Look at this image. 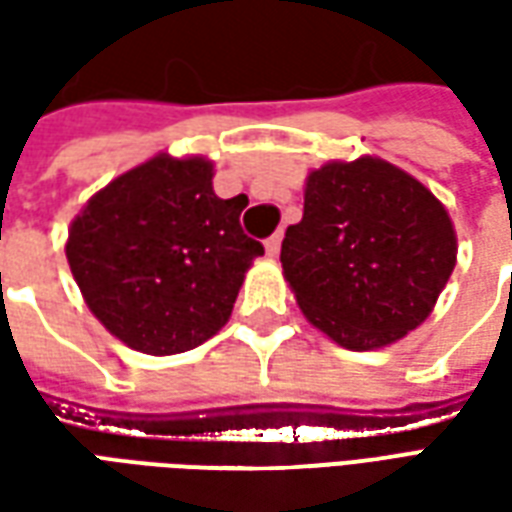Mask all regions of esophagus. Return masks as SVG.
Here are the masks:
<instances>
[{"mask_svg":"<svg viewBox=\"0 0 512 512\" xmlns=\"http://www.w3.org/2000/svg\"><path fill=\"white\" fill-rule=\"evenodd\" d=\"M279 249H282V233H274L266 241V255L268 257H277Z\"/></svg>","mask_w":512,"mask_h":512,"instance_id":"obj_1","label":"esophagus"}]
</instances>
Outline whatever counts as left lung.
Masks as SVG:
<instances>
[{"label":"left lung","instance_id":"obj_1","mask_svg":"<svg viewBox=\"0 0 512 512\" xmlns=\"http://www.w3.org/2000/svg\"><path fill=\"white\" fill-rule=\"evenodd\" d=\"M458 238L447 208L384 158L329 161L304 183V216L282 241V274L304 318L348 351L397 343L428 318Z\"/></svg>","mask_w":512,"mask_h":512}]
</instances>
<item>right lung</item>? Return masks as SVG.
Here are the masks:
<instances>
[{"mask_svg": "<svg viewBox=\"0 0 512 512\" xmlns=\"http://www.w3.org/2000/svg\"><path fill=\"white\" fill-rule=\"evenodd\" d=\"M241 211V197H216L211 158L158 153L95 191L71 222L65 257L106 332L142 354H183L230 321L263 255Z\"/></svg>", "mask_w": 512, "mask_h": 512, "instance_id": "1", "label": "right lung"}]
</instances>
